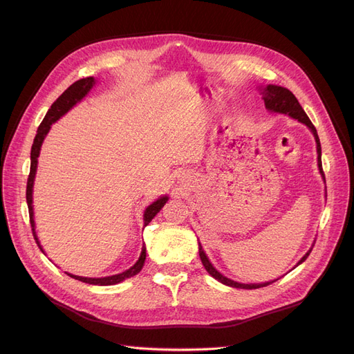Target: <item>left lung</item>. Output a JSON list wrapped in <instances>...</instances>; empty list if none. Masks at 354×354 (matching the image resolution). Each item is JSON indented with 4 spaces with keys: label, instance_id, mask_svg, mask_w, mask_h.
<instances>
[{
    "label": "left lung",
    "instance_id": "8db88e82",
    "mask_svg": "<svg viewBox=\"0 0 354 354\" xmlns=\"http://www.w3.org/2000/svg\"><path fill=\"white\" fill-rule=\"evenodd\" d=\"M261 95H263V100H264V104H266L267 109L272 111V112H279V113H283V115H289L291 118H294V120L306 124L310 128V130H312V133L315 136V140H316V146H317V160H319L317 165H319V169H320V174H322V177L325 178L324 169H322V160H320V153H322V149H320V142H319V137H317V131H316L315 125L312 124V121L308 120V116L304 112V109L301 108V104L298 103L295 95L291 91H289L288 88L279 87V85H267V87H264L261 90ZM310 252H312V250H310L303 257V259L298 261V264H301L307 259ZM199 257H201V261H202L203 267H205V270L214 277V279H217L218 282L227 285V286L242 288V289H257V288L267 286V285L272 283V282H266V283H252V285H248V283H239V282H234L232 279H227L226 276H223L218 270H216V267H214L209 263L208 257L205 255V252H203L201 243H199Z\"/></svg>",
    "mask_w": 354,
    "mask_h": 354
}]
</instances>
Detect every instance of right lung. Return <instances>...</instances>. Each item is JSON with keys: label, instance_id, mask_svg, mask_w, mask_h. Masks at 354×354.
Segmentation results:
<instances>
[{"label": "right lung", "instance_id": "1", "mask_svg": "<svg viewBox=\"0 0 354 354\" xmlns=\"http://www.w3.org/2000/svg\"><path fill=\"white\" fill-rule=\"evenodd\" d=\"M95 84V80L93 77L88 78H82L77 82H73L68 90H65L62 93V95H59V99L51 104V108L48 109L47 115L42 122L38 127V131L37 136L34 138V145H32L30 149V171H29V177H28V185H26V202H28V209H29V221H30V227H32V233H34V239L37 242V245L39 246V250L42 251V246L39 245L38 236H37V232H35V221H34V209H32V187H34V180H35V173H37V164H38V156H39V151H41V145L44 142V138L47 136V133L50 131L51 124H55L60 116L65 115L71 108H73L75 104L78 102H81L87 93L93 88V85ZM168 201V196H162L159 198L158 201H155L153 203H151L145 211V226H147L149 223L152 221V218L156 216V214L160 211L165 205V202ZM44 252V251H42ZM146 260V246L142 248V254H140V259L137 260V263L130 267V269L120 273V274H113V276H106V277H82V276H75L68 273L71 277L85 283H90V285H100V286H106V285H115V283H120L128 277H131L134 274H137L138 272L142 270V267L145 264Z\"/></svg>", "mask_w": 354, "mask_h": 354}]
</instances>
